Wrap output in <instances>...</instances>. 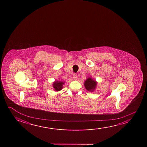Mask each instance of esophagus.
I'll return each instance as SVG.
<instances>
[{"label": "esophagus", "mask_w": 147, "mask_h": 147, "mask_svg": "<svg viewBox=\"0 0 147 147\" xmlns=\"http://www.w3.org/2000/svg\"><path fill=\"white\" fill-rule=\"evenodd\" d=\"M73 76V79H74V80H77V75L76 74H74Z\"/></svg>", "instance_id": "obj_1"}]
</instances>
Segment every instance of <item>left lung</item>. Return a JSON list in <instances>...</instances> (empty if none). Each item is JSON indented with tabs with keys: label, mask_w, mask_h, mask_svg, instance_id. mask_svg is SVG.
Listing matches in <instances>:
<instances>
[{
	"label": "left lung",
	"mask_w": 147,
	"mask_h": 147,
	"mask_svg": "<svg viewBox=\"0 0 147 147\" xmlns=\"http://www.w3.org/2000/svg\"><path fill=\"white\" fill-rule=\"evenodd\" d=\"M97 84V82L90 77H88L84 82L85 88L87 90L91 92H93L95 91L96 88Z\"/></svg>",
	"instance_id": "8db88e82"
}]
</instances>
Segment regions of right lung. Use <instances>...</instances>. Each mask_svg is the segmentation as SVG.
I'll list each match as a JSON object with an SVG mask.
<instances>
[{"instance_id":"add662e5","label":"right lung","mask_w":147,"mask_h":147,"mask_svg":"<svg viewBox=\"0 0 147 147\" xmlns=\"http://www.w3.org/2000/svg\"><path fill=\"white\" fill-rule=\"evenodd\" d=\"M65 84V82L56 80L53 82L52 85L55 91H59L61 90L63 88V85Z\"/></svg>"}]
</instances>
